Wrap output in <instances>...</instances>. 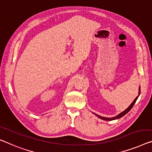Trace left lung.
<instances>
[{
	"label": "left lung",
	"instance_id": "1",
	"mask_svg": "<svg viewBox=\"0 0 152 152\" xmlns=\"http://www.w3.org/2000/svg\"><path fill=\"white\" fill-rule=\"evenodd\" d=\"M139 94H140V88H139V95H138V96H137L136 97V99H135L134 100H133V102H132L131 104H130V105L128 107V108L126 109V110H124V111H122V113H120V114H118V115L117 116H115V117H113V118H104V117H102V116H100V115H96V114H95L96 115L97 117H99V118H100V119H102V120H107V121H111V120H116V119H119V118H122V117H123L124 115H125L128 112H129L130 111V109H131L132 108V107H133V105H134V103L135 102H136V101H137V99H138V97H139Z\"/></svg>",
	"mask_w": 152,
	"mask_h": 152
}]
</instances>
